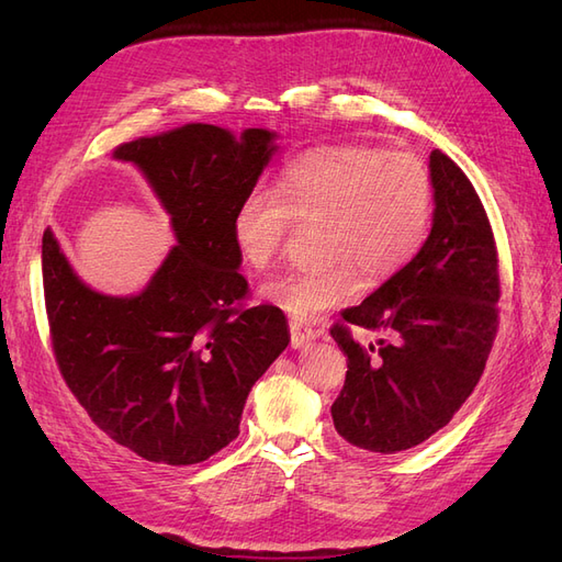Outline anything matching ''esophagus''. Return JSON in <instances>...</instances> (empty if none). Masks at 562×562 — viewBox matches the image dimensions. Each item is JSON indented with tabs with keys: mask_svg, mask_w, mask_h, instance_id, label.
I'll use <instances>...</instances> for the list:
<instances>
[{
	"mask_svg": "<svg viewBox=\"0 0 562 562\" xmlns=\"http://www.w3.org/2000/svg\"><path fill=\"white\" fill-rule=\"evenodd\" d=\"M288 326H291V345L295 349L307 347L310 342H314L316 335H318L312 326H307V323H302L297 318H291V323H288Z\"/></svg>",
	"mask_w": 562,
	"mask_h": 562,
	"instance_id": "1",
	"label": "esophagus"
}]
</instances>
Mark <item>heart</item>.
Returning a JSON list of instances; mask_svg holds the SVG:
<instances>
[{"instance_id":"heart-1","label":"heart","mask_w":562,"mask_h":562,"mask_svg":"<svg viewBox=\"0 0 562 562\" xmlns=\"http://www.w3.org/2000/svg\"><path fill=\"white\" fill-rule=\"evenodd\" d=\"M434 180L407 149L323 145L283 168L277 190L255 187L234 211L232 229L252 269L274 265L291 220L321 217L314 269L288 271L262 285V297L300 321L359 297L370 279L384 281L411 265L427 241Z\"/></svg>"}]
</instances>
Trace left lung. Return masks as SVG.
Wrapping results in <instances>:
<instances>
[{"label": "left lung", "instance_id": "left-lung-1", "mask_svg": "<svg viewBox=\"0 0 562 562\" xmlns=\"http://www.w3.org/2000/svg\"><path fill=\"white\" fill-rule=\"evenodd\" d=\"M434 225L417 258L330 328L347 380L330 413L347 443L394 454L443 429L479 384L499 326L495 234L471 180L448 155L429 157ZM382 329L363 348L348 323Z\"/></svg>", "mask_w": 562, "mask_h": 562}]
</instances>
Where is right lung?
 <instances>
[{
	"label": "right lung",
	"mask_w": 562,
	"mask_h": 562,
	"mask_svg": "<svg viewBox=\"0 0 562 562\" xmlns=\"http://www.w3.org/2000/svg\"><path fill=\"white\" fill-rule=\"evenodd\" d=\"M274 151L271 131L234 138L213 124L114 149L140 168L178 241L138 295L95 293L44 232V300L60 375L95 427L147 462L199 464L229 446L248 391L291 339L274 304H244L248 281L232 229Z\"/></svg>",
	"instance_id": "right-lung-1"
}]
</instances>
